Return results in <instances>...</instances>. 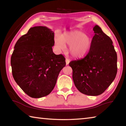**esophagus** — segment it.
I'll use <instances>...</instances> for the list:
<instances>
[{
	"instance_id": "esophagus-1",
	"label": "esophagus",
	"mask_w": 126,
	"mask_h": 126,
	"mask_svg": "<svg viewBox=\"0 0 126 126\" xmlns=\"http://www.w3.org/2000/svg\"><path fill=\"white\" fill-rule=\"evenodd\" d=\"M69 62H70V61L69 60V59H67V58H66V59H65V63H66V65H68V64H69Z\"/></svg>"
}]
</instances>
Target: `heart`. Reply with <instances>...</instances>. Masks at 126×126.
<instances>
[{
	"instance_id": "b5f03b06",
	"label": "heart",
	"mask_w": 126,
	"mask_h": 126,
	"mask_svg": "<svg viewBox=\"0 0 126 126\" xmlns=\"http://www.w3.org/2000/svg\"><path fill=\"white\" fill-rule=\"evenodd\" d=\"M56 48L64 50L69 47V52L74 58L84 57L89 52L92 46L91 38L80 31H74L63 33L61 37L56 36L54 39Z\"/></svg>"
}]
</instances>
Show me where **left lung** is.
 <instances>
[{
  "label": "left lung",
  "mask_w": 126,
  "mask_h": 126,
  "mask_svg": "<svg viewBox=\"0 0 126 126\" xmlns=\"http://www.w3.org/2000/svg\"><path fill=\"white\" fill-rule=\"evenodd\" d=\"M92 46L84 58L69 63L73 80L80 92L88 95L103 93L116 78L117 55L113 42L98 25L93 27Z\"/></svg>",
  "instance_id": "obj_1"
}]
</instances>
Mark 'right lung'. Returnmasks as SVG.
Listing matches in <instances>:
<instances>
[{
    "instance_id": "obj_1",
    "label": "right lung",
    "mask_w": 126,
    "mask_h": 126,
    "mask_svg": "<svg viewBox=\"0 0 126 126\" xmlns=\"http://www.w3.org/2000/svg\"><path fill=\"white\" fill-rule=\"evenodd\" d=\"M54 34L46 27L31 28L16 42L11 57L13 77L31 97L48 95L56 84L59 72L65 66L62 54L53 52Z\"/></svg>"
}]
</instances>
